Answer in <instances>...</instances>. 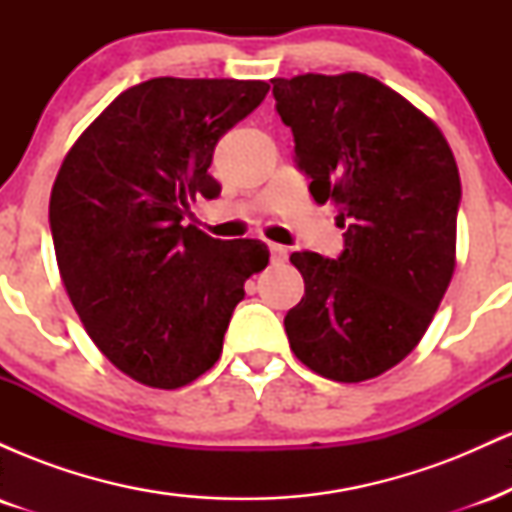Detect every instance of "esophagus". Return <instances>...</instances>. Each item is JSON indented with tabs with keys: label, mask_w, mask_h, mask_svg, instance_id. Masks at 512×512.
<instances>
[{
	"label": "esophagus",
	"mask_w": 512,
	"mask_h": 512,
	"mask_svg": "<svg viewBox=\"0 0 512 512\" xmlns=\"http://www.w3.org/2000/svg\"><path fill=\"white\" fill-rule=\"evenodd\" d=\"M269 250H272V260L274 262H286V257H289V250H286L284 245L272 243V245H269Z\"/></svg>",
	"instance_id": "34e87169"
}]
</instances>
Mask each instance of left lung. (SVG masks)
I'll return each mask as SVG.
<instances>
[{"mask_svg":"<svg viewBox=\"0 0 512 512\" xmlns=\"http://www.w3.org/2000/svg\"><path fill=\"white\" fill-rule=\"evenodd\" d=\"M296 168L346 228L337 260L293 252L305 296L284 317L293 354L361 383L411 354L455 272L462 185L448 142L390 86L358 72L272 79Z\"/></svg>","mask_w":512,"mask_h":512,"instance_id":"1","label":"left lung"}]
</instances>
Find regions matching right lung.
Instances as JSON below:
<instances>
[{
  "label": "right lung",
  "instance_id": "1",
  "mask_svg": "<svg viewBox=\"0 0 512 512\" xmlns=\"http://www.w3.org/2000/svg\"><path fill=\"white\" fill-rule=\"evenodd\" d=\"M264 81L158 76L122 91L64 158L50 231L74 310L105 358L137 383L175 390L219 361L262 240L185 226L216 197L219 139L267 96Z\"/></svg>",
  "mask_w": 512,
  "mask_h": 512
}]
</instances>
